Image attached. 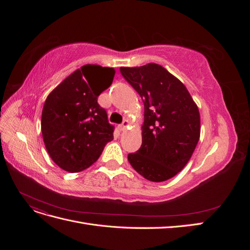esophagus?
I'll return each mask as SVG.
<instances>
[{"label": "esophagus", "instance_id": "34e87169", "mask_svg": "<svg viewBox=\"0 0 250 250\" xmlns=\"http://www.w3.org/2000/svg\"><path fill=\"white\" fill-rule=\"evenodd\" d=\"M129 126V122H128V120H125V121H123V123L120 125V130H122V131H124L126 128Z\"/></svg>", "mask_w": 250, "mask_h": 250}]
</instances>
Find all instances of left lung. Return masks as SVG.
<instances>
[{"label":"left lung","instance_id":"8db88e82","mask_svg":"<svg viewBox=\"0 0 250 250\" xmlns=\"http://www.w3.org/2000/svg\"><path fill=\"white\" fill-rule=\"evenodd\" d=\"M144 102L142 146L128 162L143 177L168 180L185 168L200 138V115L184 83L160 64L120 67Z\"/></svg>","mask_w":250,"mask_h":250}]
</instances>
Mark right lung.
<instances>
[{
	"label": "right lung",
	"instance_id": "1",
	"mask_svg": "<svg viewBox=\"0 0 250 250\" xmlns=\"http://www.w3.org/2000/svg\"><path fill=\"white\" fill-rule=\"evenodd\" d=\"M115 69L81 66L47 97L42 113L44 146L59 168L75 173L92 166L113 140V127L98 97L110 86Z\"/></svg>",
	"mask_w": 250,
	"mask_h": 250
}]
</instances>
